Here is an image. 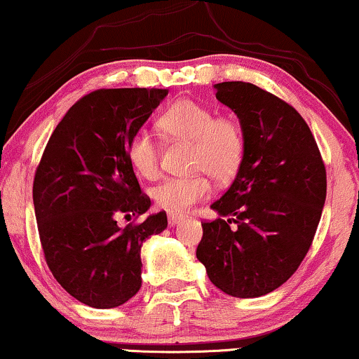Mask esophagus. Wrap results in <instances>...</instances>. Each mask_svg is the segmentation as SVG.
I'll list each match as a JSON object with an SVG mask.
<instances>
[{
    "mask_svg": "<svg viewBox=\"0 0 359 359\" xmlns=\"http://www.w3.org/2000/svg\"><path fill=\"white\" fill-rule=\"evenodd\" d=\"M180 220H182V217H180V215H175V213H169V225L174 226V225L179 224Z\"/></svg>",
    "mask_w": 359,
    "mask_h": 359,
    "instance_id": "34e87169",
    "label": "esophagus"
}]
</instances>
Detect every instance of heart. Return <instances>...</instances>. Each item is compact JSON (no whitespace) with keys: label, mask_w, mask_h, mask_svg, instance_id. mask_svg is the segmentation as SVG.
I'll list each match as a JSON object with an SVG mask.
<instances>
[{"label":"heart","mask_w":359,"mask_h":359,"mask_svg":"<svg viewBox=\"0 0 359 359\" xmlns=\"http://www.w3.org/2000/svg\"><path fill=\"white\" fill-rule=\"evenodd\" d=\"M158 127L167 137L192 142L190 167L205 170L219 182L237 174L245 156V135L232 117H213L212 109L203 104L182 99L172 104L158 119ZM127 157L134 170L146 179L158 172V146L146 129L135 130L127 146ZM212 185L203 174L169 177L152 190L158 208L170 213H185L195 203L207 198Z\"/></svg>","instance_id":"1"}]
</instances>
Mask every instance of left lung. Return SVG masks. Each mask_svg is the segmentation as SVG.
I'll use <instances>...</instances> for the list:
<instances>
[{
    "label": "left lung",
    "mask_w": 359,
    "mask_h": 359,
    "mask_svg": "<svg viewBox=\"0 0 359 359\" xmlns=\"http://www.w3.org/2000/svg\"><path fill=\"white\" fill-rule=\"evenodd\" d=\"M237 114L245 156L233 184L212 203L197 258L217 288L237 298L273 292L310 250L326 198L320 149L297 109L255 84H215Z\"/></svg>",
    "instance_id": "1"
}]
</instances>
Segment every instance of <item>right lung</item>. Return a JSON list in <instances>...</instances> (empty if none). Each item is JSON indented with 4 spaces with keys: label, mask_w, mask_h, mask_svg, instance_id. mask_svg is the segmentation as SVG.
Returning <instances> with one entry per match:
<instances>
[{
    "label": "right lung",
    "mask_w": 359,
    "mask_h": 359,
    "mask_svg": "<svg viewBox=\"0 0 359 359\" xmlns=\"http://www.w3.org/2000/svg\"><path fill=\"white\" fill-rule=\"evenodd\" d=\"M167 89H99L59 122L36 169L33 202L44 258L57 283L93 308H116L142 285L140 247L167 226L165 212L117 225L151 207L127 146Z\"/></svg>",
    "instance_id": "right-lung-1"
}]
</instances>
